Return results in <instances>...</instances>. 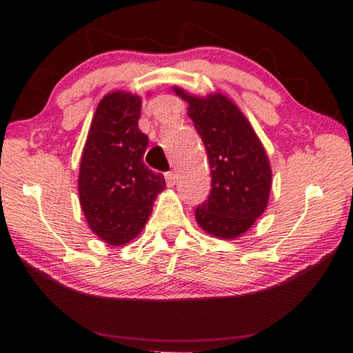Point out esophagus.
Here are the masks:
<instances>
[{"mask_svg":"<svg viewBox=\"0 0 353 353\" xmlns=\"http://www.w3.org/2000/svg\"><path fill=\"white\" fill-rule=\"evenodd\" d=\"M165 179H166V185H168V187H172V185H174V183L177 182L176 172H172V171L165 172Z\"/></svg>","mask_w":353,"mask_h":353,"instance_id":"obj_1","label":"esophagus"}]
</instances>
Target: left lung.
Masks as SVG:
<instances>
[{"instance_id":"8db88e82","label":"left lung","mask_w":353,"mask_h":353,"mask_svg":"<svg viewBox=\"0 0 353 353\" xmlns=\"http://www.w3.org/2000/svg\"><path fill=\"white\" fill-rule=\"evenodd\" d=\"M174 92L188 103L210 165V194L196 207V221L207 234L234 240L266 210L272 182L266 151L248 118L224 94L199 98L179 87Z\"/></svg>"}]
</instances>
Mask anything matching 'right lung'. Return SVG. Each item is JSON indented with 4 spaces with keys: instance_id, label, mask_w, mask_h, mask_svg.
Wrapping results in <instances>:
<instances>
[{
    "instance_id": "add662e5",
    "label": "right lung",
    "mask_w": 353,
    "mask_h": 353,
    "mask_svg": "<svg viewBox=\"0 0 353 353\" xmlns=\"http://www.w3.org/2000/svg\"><path fill=\"white\" fill-rule=\"evenodd\" d=\"M141 98L105 94L97 107L79 168V202L93 234L121 246L140 234L165 177L143 162L148 135L139 129Z\"/></svg>"
}]
</instances>
